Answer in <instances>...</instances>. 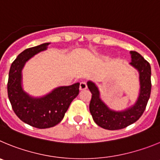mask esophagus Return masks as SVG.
I'll return each instance as SVG.
<instances>
[{
	"mask_svg": "<svg viewBox=\"0 0 160 160\" xmlns=\"http://www.w3.org/2000/svg\"><path fill=\"white\" fill-rule=\"evenodd\" d=\"M88 86L86 82H80V90H84V89H87Z\"/></svg>",
	"mask_w": 160,
	"mask_h": 160,
	"instance_id": "1",
	"label": "esophagus"
}]
</instances>
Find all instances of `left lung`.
I'll list each match as a JSON object with an SVG mask.
<instances>
[{"label":"left lung","mask_w":160,"mask_h":160,"mask_svg":"<svg viewBox=\"0 0 160 160\" xmlns=\"http://www.w3.org/2000/svg\"><path fill=\"white\" fill-rule=\"evenodd\" d=\"M132 62L130 63L139 72L140 92L137 101L132 108L115 112L100 100V92L93 82H88V87L92 93L89 110L93 120L98 126L108 130H119L135 123L141 117L145 111L150 98L152 90L151 65L142 56L136 51H131Z\"/></svg>","instance_id":"left-lung-1"}]
</instances>
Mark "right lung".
Here are the masks:
<instances>
[{
  "label": "right lung",
  "mask_w": 160,
  "mask_h": 160,
  "mask_svg": "<svg viewBox=\"0 0 160 160\" xmlns=\"http://www.w3.org/2000/svg\"><path fill=\"white\" fill-rule=\"evenodd\" d=\"M44 43L23 51L11 64L7 89L12 110L20 119L40 129L58 124L75 98L79 94L80 83L59 87L41 98L30 97L21 87V70L24 64L37 53L47 48Z\"/></svg>",
  "instance_id": "1"
}]
</instances>
